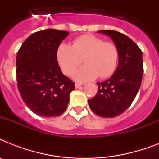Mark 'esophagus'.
I'll list each match as a JSON object with an SVG mask.
<instances>
[{
  "label": "esophagus",
  "mask_w": 159,
  "mask_h": 159,
  "mask_svg": "<svg viewBox=\"0 0 159 159\" xmlns=\"http://www.w3.org/2000/svg\"><path fill=\"white\" fill-rule=\"evenodd\" d=\"M81 86H82V83H79V82H76V83H75V87H76V88H78V87H80Z\"/></svg>",
  "instance_id": "esophagus-1"
}]
</instances>
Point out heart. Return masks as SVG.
I'll list each match as a JSON object with an SVG mask.
<instances>
[{"mask_svg":"<svg viewBox=\"0 0 159 159\" xmlns=\"http://www.w3.org/2000/svg\"><path fill=\"white\" fill-rule=\"evenodd\" d=\"M84 66L72 74L80 82L93 80L99 77L106 78L113 74L119 61V49L112 42L93 34L77 37L73 44H60L57 50V60L65 75H71L81 63Z\"/></svg>","mask_w":159,"mask_h":159,"instance_id":"b5f03b06","label":"heart"}]
</instances>
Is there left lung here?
<instances>
[{"mask_svg": "<svg viewBox=\"0 0 159 159\" xmlns=\"http://www.w3.org/2000/svg\"><path fill=\"white\" fill-rule=\"evenodd\" d=\"M98 32L111 37L117 46L119 63L108 80L97 83V95L88 100V104L97 116L113 118L126 111L138 93L143 73V54L128 36L111 30Z\"/></svg>", "mask_w": 159, "mask_h": 159, "instance_id": "obj_1", "label": "left lung"}]
</instances>
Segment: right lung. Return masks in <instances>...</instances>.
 I'll list each match as a JSON object with an SVG mask.
<instances>
[{
	"label": "right lung",
	"mask_w": 159,
	"mask_h": 159,
	"mask_svg": "<svg viewBox=\"0 0 159 159\" xmlns=\"http://www.w3.org/2000/svg\"><path fill=\"white\" fill-rule=\"evenodd\" d=\"M67 31L47 29L26 39L16 56V79L26 106L38 116L54 117L67 109L74 82L62 74L57 50Z\"/></svg>",
	"instance_id": "1"
}]
</instances>
